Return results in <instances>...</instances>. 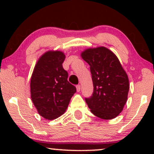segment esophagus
Returning a JSON list of instances; mask_svg holds the SVG:
<instances>
[{"label": "esophagus", "mask_w": 154, "mask_h": 154, "mask_svg": "<svg viewBox=\"0 0 154 154\" xmlns=\"http://www.w3.org/2000/svg\"><path fill=\"white\" fill-rule=\"evenodd\" d=\"M76 88H77V92L80 91V90H81V86H80V85H77V86H76Z\"/></svg>", "instance_id": "1"}]
</instances>
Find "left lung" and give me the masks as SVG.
I'll return each instance as SVG.
<instances>
[{
    "label": "left lung",
    "mask_w": 154,
    "mask_h": 154,
    "mask_svg": "<svg viewBox=\"0 0 154 154\" xmlns=\"http://www.w3.org/2000/svg\"><path fill=\"white\" fill-rule=\"evenodd\" d=\"M90 65L92 96L85 98L91 111L103 119L116 118L123 110L130 88L126 72L112 51L105 47L88 48L81 54Z\"/></svg>",
    "instance_id": "1"
}]
</instances>
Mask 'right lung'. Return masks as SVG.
<instances>
[{"instance_id":"1","label":"right lung","mask_w":154,"mask_h":154,"mask_svg":"<svg viewBox=\"0 0 154 154\" xmlns=\"http://www.w3.org/2000/svg\"><path fill=\"white\" fill-rule=\"evenodd\" d=\"M65 55L49 51L35 64L30 80L31 98L38 114L48 120L61 116L66 110L76 88L67 80L62 63Z\"/></svg>"}]
</instances>
